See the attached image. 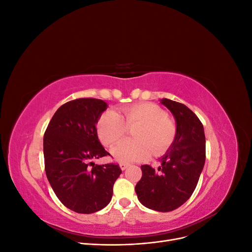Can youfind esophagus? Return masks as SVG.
<instances>
[{"label":"esophagus","mask_w":252,"mask_h":252,"mask_svg":"<svg viewBox=\"0 0 252 252\" xmlns=\"http://www.w3.org/2000/svg\"><path fill=\"white\" fill-rule=\"evenodd\" d=\"M129 165L128 164H126V163H120V167H121V169L122 170H125V169H127V167H128Z\"/></svg>","instance_id":"esophagus-1"}]
</instances>
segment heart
Segmentation results:
<instances>
[{"label": "heart", "mask_w": 252, "mask_h": 252, "mask_svg": "<svg viewBox=\"0 0 252 252\" xmlns=\"http://www.w3.org/2000/svg\"><path fill=\"white\" fill-rule=\"evenodd\" d=\"M136 126L132 136L135 140L121 142L112 149L120 162H138L147 159L151 151L159 156L170 147L174 140L175 126L166 112L152 103L134 104L122 110L103 113L97 122L98 138L106 146H113L125 135L128 128Z\"/></svg>", "instance_id": "obj_1"}]
</instances>
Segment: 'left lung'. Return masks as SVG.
Segmentation results:
<instances>
[{"mask_svg":"<svg viewBox=\"0 0 252 252\" xmlns=\"http://www.w3.org/2000/svg\"><path fill=\"white\" fill-rule=\"evenodd\" d=\"M161 104L175 120V135L161 166L155 170L142 165V179L135 192L142 205L152 210L168 212L179 208L191 194L199 182L206 158L204 127L186 105L163 98Z\"/></svg>","mask_w":252,"mask_h":252,"instance_id":"1","label":"left lung"}]
</instances>
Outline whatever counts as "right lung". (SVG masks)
Wrapping results in <instances>:
<instances>
[{
  "label": "right lung",
  "instance_id": "1",
  "mask_svg": "<svg viewBox=\"0 0 252 252\" xmlns=\"http://www.w3.org/2000/svg\"><path fill=\"white\" fill-rule=\"evenodd\" d=\"M108 105L97 98H77L53 114L43 140L49 184L58 199L78 213H94L109 204L119 165H98L94 159L108 156L97 138L96 127Z\"/></svg>",
  "mask_w": 252,
  "mask_h": 252
}]
</instances>
